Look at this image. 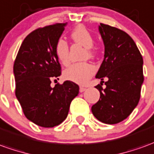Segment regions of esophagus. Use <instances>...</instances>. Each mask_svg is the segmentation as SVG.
Masks as SVG:
<instances>
[{
    "instance_id": "34e87169",
    "label": "esophagus",
    "mask_w": 154,
    "mask_h": 154,
    "mask_svg": "<svg viewBox=\"0 0 154 154\" xmlns=\"http://www.w3.org/2000/svg\"><path fill=\"white\" fill-rule=\"evenodd\" d=\"M87 90V88H84V87H80V88H79V91H80V92H83L84 91H86Z\"/></svg>"
}]
</instances>
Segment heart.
Wrapping results in <instances>:
<instances>
[{
	"instance_id": "1",
	"label": "heart",
	"mask_w": 154,
	"mask_h": 154,
	"mask_svg": "<svg viewBox=\"0 0 154 154\" xmlns=\"http://www.w3.org/2000/svg\"><path fill=\"white\" fill-rule=\"evenodd\" d=\"M71 37L75 43L80 44L86 48V57L92 58L94 57V51L92 47L94 45V39L88 29L78 26L71 33ZM55 52L58 60L63 65H67L70 62L69 47L65 40L59 39L55 46ZM96 71L95 66L90 63H76L65 69L63 76L66 80L80 85H84L90 80Z\"/></svg>"
}]
</instances>
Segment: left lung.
Returning <instances> with one entry per match:
<instances>
[{
    "instance_id": "obj_1",
    "label": "left lung",
    "mask_w": 154,
    "mask_h": 154,
    "mask_svg": "<svg viewBox=\"0 0 154 154\" xmlns=\"http://www.w3.org/2000/svg\"><path fill=\"white\" fill-rule=\"evenodd\" d=\"M99 32L105 54L96 78L103 80L107 77L108 80L105 82V89L102 82L96 86L100 99L92 107V112L102 122L116 124L128 118L139 102L144 79L143 60L128 33L103 23H100Z\"/></svg>"
}]
</instances>
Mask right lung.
<instances>
[{"instance_id": "right-lung-1", "label": "right lung", "mask_w": 154, "mask_h": 154, "mask_svg": "<svg viewBox=\"0 0 154 154\" xmlns=\"http://www.w3.org/2000/svg\"><path fill=\"white\" fill-rule=\"evenodd\" d=\"M66 23L40 27L26 36L14 62L16 97L26 118L43 128H53L67 117L70 104L79 92L71 81L51 88V80L61 75L55 46Z\"/></svg>"}]
</instances>
